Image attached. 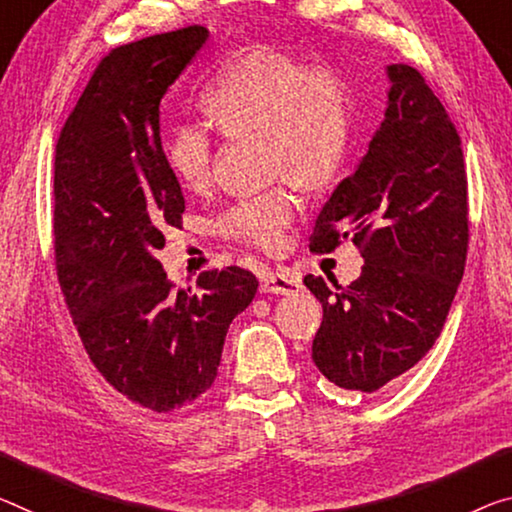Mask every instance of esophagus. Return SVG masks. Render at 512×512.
Instances as JSON below:
<instances>
[{"mask_svg":"<svg viewBox=\"0 0 512 512\" xmlns=\"http://www.w3.org/2000/svg\"><path fill=\"white\" fill-rule=\"evenodd\" d=\"M302 288L300 279L290 272H267L261 281L263 293H274V295H293Z\"/></svg>","mask_w":512,"mask_h":512,"instance_id":"obj_1","label":"esophagus"}]
</instances>
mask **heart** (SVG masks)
I'll return each mask as SVG.
<instances>
[{"label":"heart","mask_w":512,"mask_h":512,"mask_svg":"<svg viewBox=\"0 0 512 512\" xmlns=\"http://www.w3.org/2000/svg\"><path fill=\"white\" fill-rule=\"evenodd\" d=\"M203 107L226 137H263L267 176H288L302 190H320L341 169L350 144L348 84L332 66H306L279 47L247 52L203 93ZM210 130L183 123L167 141V162L187 190L201 192L215 176ZM297 215L288 183L235 201L217 231L242 245L277 251Z\"/></svg>","instance_id":"heart-1"}]
</instances>
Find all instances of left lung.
I'll return each instance as SVG.
<instances>
[{
	"label": "left lung",
	"mask_w": 512,
	"mask_h": 512,
	"mask_svg": "<svg viewBox=\"0 0 512 512\" xmlns=\"http://www.w3.org/2000/svg\"><path fill=\"white\" fill-rule=\"evenodd\" d=\"M389 80L380 130L322 206L309 242L329 254L350 238L364 258L359 279L304 277L322 304L313 364L345 391L373 393L428 355L469 249L458 130L419 70L393 64Z\"/></svg>",
	"instance_id": "obj_1"
}]
</instances>
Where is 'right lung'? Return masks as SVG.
Masks as SVG:
<instances>
[{
  "instance_id": "add662e5",
  "label": "right lung",
  "mask_w": 512,
  "mask_h": 512,
  "mask_svg": "<svg viewBox=\"0 0 512 512\" xmlns=\"http://www.w3.org/2000/svg\"><path fill=\"white\" fill-rule=\"evenodd\" d=\"M208 29L190 25L109 50L54 155V263L86 355L146 410L194 403L217 377L233 318L254 300L245 267L176 290L155 251L180 229L183 190L160 139V102Z\"/></svg>"
}]
</instances>
